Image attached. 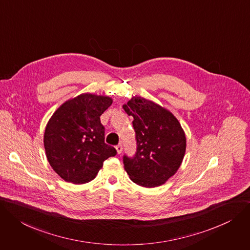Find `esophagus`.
I'll return each instance as SVG.
<instances>
[{"instance_id":"34e87169","label":"esophagus","mask_w":250,"mask_h":250,"mask_svg":"<svg viewBox=\"0 0 250 250\" xmlns=\"http://www.w3.org/2000/svg\"><path fill=\"white\" fill-rule=\"evenodd\" d=\"M116 149H117L118 153H121V152L123 151V146H122V145H118V146H116Z\"/></svg>"}]
</instances>
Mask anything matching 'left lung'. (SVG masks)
Here are the masks:
<instances>
[{"label":"left lung","mask_w":250,"mask_h":250,"mask_svg":"<svg viewBox=\"0 0 250 250\" xmlns=\"http://www.w3.org/2000/svg\"><path fill=\"white\" fill-rule=\"evenodd\" d=\"M133 118L137 150L124 155L125 169L134 184L145 188L162 186L178 169L184 160L187 140L171 112L141 97L124 105Z\"/></svg>","instance_id":"obj_1"}]
</instances>
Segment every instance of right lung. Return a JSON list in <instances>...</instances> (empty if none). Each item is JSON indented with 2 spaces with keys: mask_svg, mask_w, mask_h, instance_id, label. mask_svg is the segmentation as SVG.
Returning a JSON list of instances; mask_svg holds the SVG:
<instances>
[{
  "mask_svg": "<svg viewBox=\"0 0 250 250\" xmlns=\"http://www.w3.org/2000/svg\"><path fill=\"white\" fill-rule=\"evenodd\" d=\"M112 100L83 94L62 104L50 119L43 135L47 158L53 169L67 183L93 180L104 162L117 154L104 143L101 116Z\"/></svg>",
  "mask_w": 250,
  "mask_h": 250,
  "instance_id": "obj_1",
  "label": "right lung"
}]
</instances>
